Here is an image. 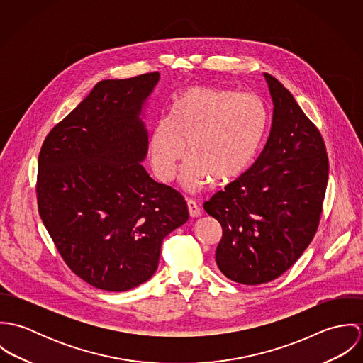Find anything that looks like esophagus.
<instances>
[{
    "label": "esophagus",
    "instance_id": "obj_1",
    "mask_svg": "<svg viewBox=\"0 0 363 363\" xmlns=\"http://www.w3.org/2000/svg\"><path fill=\"white\" fill-rule=\"evenodd\" d=\"M187 208H189V213L191 218H197L201 215V209L199 207V204L193 200H187Z\"/></svg>",
    "mask_w": 363,
    "mask_h": 363
}]
</instances>
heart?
<instances>
[{
    "instance_id": "b5f03b06",
    "label": "heart",
    "mask_w": 363,
    "mask_h": 363,
    "mask_svg": "<svg viewBox=\"0 0 363 363\" xmlns=\"http://www.w3.org/2000/svg\"><path fill=\"white\" fill-rule=\"evenodd\" d=\"M269 124L268 108L256 95L196 86L184 91L172 106V117L156 123L150 157L156 177L169 182L177 163L182 183L190 190L213 179L236 180L255 163Z\"/></svg>"
}]
</instances>
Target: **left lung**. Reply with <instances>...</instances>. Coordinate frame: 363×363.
I'll list each match as a JSON object with an SVG mask.
<instances>
[{"label": "left lung", "instance_id": "1", "mask_svg": "<svg viewBox=\"0 0 363 363\" xmlns=\"http://www.w3.org/2000/svg\"><path fill=\"white\" fill-rule=\"evenodd\" d=\"M272 124L253 166L204 203L222 226L220 272L239 284L269 282L302 256L317 230L328 159L323 138L292 94L272 75Z\"/></svg>", "mask_w": 363, "mask_h": 363}]
</instances>
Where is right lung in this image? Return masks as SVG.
Wrapping results in <instances>:
<instances>
[{
  "label": "right lung",
  "instance_id": "obj_1",
  "mask_svg": "<svg viewBox=\"0 0 363 363\" xmlns=\"http://www.w3.org/2000/svg\"><path fill=\"white\" fill-rule=\"evenodd\" d=\"M159 72L104 79L42 147L40 218L67 265L89 285L123 292L147 282L160 246L189 219L184 199L155 182L145 110Z\"/></svg>",
  "mask_w": 363,
  "mask_h": 363
}]
</instances>
